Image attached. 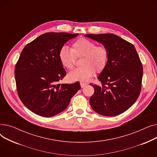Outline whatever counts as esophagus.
I'll return each mask as SVG.
<instances>
[{"label":"esophagus","mask_w":157,"mask_h":157,"mask_svg":"<svg viewBox=\"0 0 157 157\" xmlns=\"http://www.w3.org/2000/svg\"><path fill=\"white\" fill-rule=\"evenodd\" d=\"M87 85H88V83H84V82H80V85H81V88L85 87Z\"/></svg>","instance_id":"34e87169"}]
</instances>
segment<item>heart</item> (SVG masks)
Masks as SVG:
<instances>
[{
  "mask_svg": "<svg viewBox=\"0 0 157 157\" xmlns=\"http://www.w3.org/2000/svg\"><path fill=\"white\" fill-rule=\"evenodd\" d=\"M75 56L83 57L80 63L82 66L71 71L68 78L72 81H84L91 78L95 71L99 72L105 68L108 60V52L105 47L97 46L93 40L80 38L73 43L72 49L63 46L59 53L62 65L67 69H72Z\"/></svg>",
  "mask_w": 157,
  "mask_h": 157,
  "instance_id": "1",
  "label": "heart"
}]
</instances>
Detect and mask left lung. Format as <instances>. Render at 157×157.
Masks as SVG:
<instances>
[{"instance_id": "8db88e82", "label": "left lung", "mask_w": 157, "mask_h": 157, "mask_svg": "<svg viewBox=\"0 0 157 157\" xmlns=\"http://www.w3.org/2000/svg\"><path fill=\"white\" fill-rule=\"evenodd\" d=\"M101 43L108 52V60L98 76L102 85H91L94 94L90 99L92 108L106 117L125 112L137 99L141 90L143 65L134 46L113 34H86Z\"/></svg>"}]
</instances>
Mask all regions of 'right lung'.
I'll list each match as a JSON object with an SVG mask.
<instances>
[{"label":"right lung","instance_id":"right-lung-1","mask_svg":"<svg viewBox=\"0 0 157 157\" xmlns=\"http://www.w3.org/2000/svg\"><path fill=\"white\" fill-rule=\"evenodd\" d=\"M78 34L48 32L27 44L14 69L16 88L22 103L32 112L50 117L64 111L81 88L78 81L59 84L66 75L59 57L60 48Z\"/></svg>","mask_w":157,"mask_h":157}]
</instances>
